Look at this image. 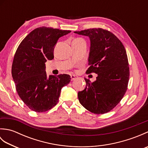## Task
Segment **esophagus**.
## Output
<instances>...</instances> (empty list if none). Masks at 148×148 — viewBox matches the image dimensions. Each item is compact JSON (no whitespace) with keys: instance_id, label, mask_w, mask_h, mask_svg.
Segmentation results:
<instances>
[{"instance_id":"esophagus-1","label":"esophagus","mask_w":148,"mask_h":148,"mask_svg":"<svg viewBox=\"0 0 148 148\" xmlns=\"http://www.w3.org/2000/svg\"><path fill=\"white\" fill-rule=\"evenodd\" d=\"M71 81H74L76 79H77V76H76V75H74V74H71Z\"/></svg>"}]
</instances>
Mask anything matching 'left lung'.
I'll list each match as a JSON object with an SVG mask.
<instances>
[{"mask_svg":"<svg viewBox=\"0 0 148 148\" xmlns=\"http://www.w3.org/2000/svg\"><path fill=\"white\" fill-rule=\"evenodd\" d=\"M74 33L89 37L90 49L87 74L98 76L92 83L86 78V88L78 92L79 101L94 114L109 112L121 101L127 90L130 71L126 50L119 39L100 28Z\"/></svg>","mask_w":148,"mask_h":148,"instance_id":"1","label":"left lung"}]
</instances>
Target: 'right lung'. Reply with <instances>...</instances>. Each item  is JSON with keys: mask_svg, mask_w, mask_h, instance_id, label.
<instances>
[{"mask_svg": "<svg viewBox=\"0 0 148 148\" xmlns=\"http://www.w3.org/2000/svg\"><path fill=\"white\" fill-rule=\"evenodd\" d=\"M70 30L42 27L32 30L15 53L11 73L18 95L32 111L42 112L58 102L63 86L71 81L68 74L47 77L45 63L54 58L53 51L60 37Z\"/></svg>", "mask_w": 148, "mask_h": 148, "instance_id": "obj_1", "label": "right lung"}]
</instances>
